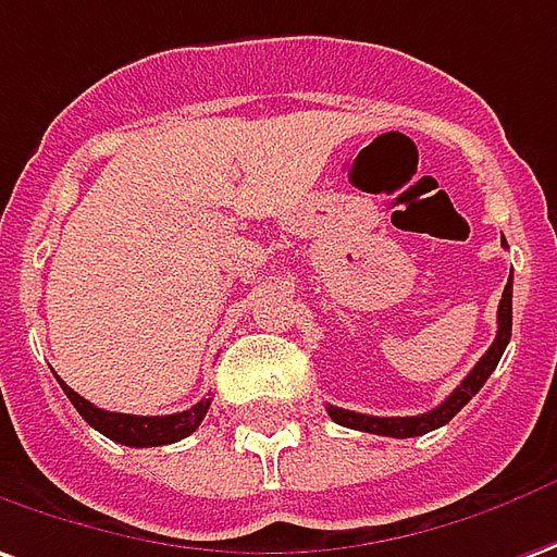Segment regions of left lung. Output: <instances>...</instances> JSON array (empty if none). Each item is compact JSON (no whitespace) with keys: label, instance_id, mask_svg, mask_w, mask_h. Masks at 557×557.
Instances as JSON below:
<instances>
[{"label":"left lung","instance_id":"obj_1","mask_svg":"<svg viewBox=\"0 0 557 557\" xmlns=\"http://www.w3.org/2000/svg\"><path fill=\"white\" fill-rule=\"evenodd\" d=\"M509 334H512V274H509V283L504 295H500V307H497V334L495 344L485 349V356L476 361V368L461 380V386H455V392L449 398L443 400L441 407L428 410V413L419 416H364L352 413V410H344V407H329V416H332L337 425L356 428V431H368V434H383V437H419V434H428L434 428L446 425L465 404H468L482 386L485 380L492 376V371L497 368V361L504 356V349L509 344Z\"/></svg>","mask_w":557,"mask_h":557}]
</instances>
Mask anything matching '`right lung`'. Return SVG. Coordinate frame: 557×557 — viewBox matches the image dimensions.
<instances>
[{
  "label": "right lung",
  "mask_w": 557,
  "mask_h": 557,
  "mask_svg": "<svg viewBox=\"0 0 557 557\" xmlns=\"http://www.w3.org/2000/svg\"><path fill=\"white\" fill-rule=\"evenodd\" d=\"M62 392L69 395V400L75 404V410L89 425L96 428L99 434L111 437V441L123 443V446H165V443H177L189 437L201 419L208 416V407H211V398L198 400L196 407H189L184 413H171V416H129V413H111V410H102L96 404H89L87 398H81L75 388H69L60 380Z\"/></svg>",
  "instance_id": "add662e5"
}]
</instances>
